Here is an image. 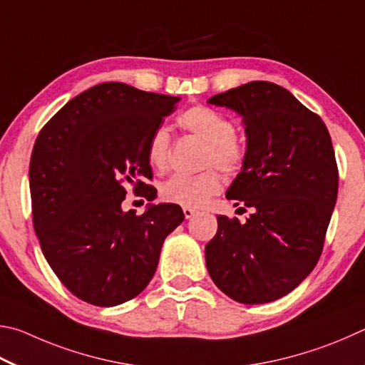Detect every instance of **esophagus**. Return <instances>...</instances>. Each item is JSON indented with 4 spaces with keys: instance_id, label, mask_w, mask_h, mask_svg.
I'll list each match as a JSON object with an SVG mask.
<instances>
[{
    "instance_id": "34e87169",
    "label": "esophagus",
    "mask_w": 365,
    "mask_h": 365,
    "mask_svg": "<svg viewBox=\"0 0 365 365\" xmlns=\"http://www.w3.org/2000/svg\"><path fill=\"white\" fill-rule=\"evenodd\" d=\"M182 213H184V216H186V220H189V218H192V216H195L199 212H197V210H194V208L184 207L182 208Z\"/></svg>"
}]
</instances>
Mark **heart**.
<instances>
[{"label": "heart", "mask_w": 365, "mask_h": 365, "mask_svg": "<svg viewBox=\"0 0 365 365\" xmlns=\"http://www.w3.org/2000/svg\"><path fill=\"white\" fill-rule=\"evenodd\" d=\"M179 126L207 143L205 163L234 173L245 158L244 144L234 134V123L226 115L207 106H195L179 115ZM171 138L166 128H157L147 145V160L153 170L165 171L170 163ZM222 187V178L216 170L199 175H175L162 186L165 200L189 208H200Z\"/></svg>", "instance_id": "1"}]
</instances>
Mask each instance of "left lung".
<instances>
[{"instance_id":"obj_1","label":"left lung","mask_w":365,"mask_h":365,"mask_svg":"<svg viewBox=\"0 0 365 365\" xmlns=\"http://www.w3.org/2000/svg\"><path fill=\"white\" fill-rule=\"evenodd\" d=\"M242 117L247 149L226 197L253 208L247 222L218 215L205 247L215 285L234 302L263 304L309 276L338 194L327 126L285 88L250 81L208 99Z\"/></svg>"}]
</instances>
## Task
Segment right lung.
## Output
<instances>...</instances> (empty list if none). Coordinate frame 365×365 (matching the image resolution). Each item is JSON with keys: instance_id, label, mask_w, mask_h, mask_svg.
Instances as JSON below:
<instances>
[{"instance_id": "obj_1", "label": "right lung", "mask_w": 365, "mask_h": 365, "mask_svg": "<svg viewBox=\"0 0 365 365\" xmlns=\"http://www.w3.org/2000/svg\"><path fill=\"white\" fill-rule=\"evenodd\" d=\"M181 101L118 81L68 101L35 140L30 158L34 227L44 258L76 298L117 306L157 271L166 235L184 220L176 203L125 212L128 186L152 202L147 145Z\"/></svg>"}]
</instances>
